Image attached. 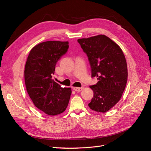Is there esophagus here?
<instances>
[{
	"mask_svg": "<svg viewBox=\"0 0 151 151\" xmlns=\"http://www.w3.org/2000/svg\"><path fill=\"white\" fill-rule=\"evenodd\" d=\"M83 89V88H78V87H75V88H74V89L76 91H77V92H80V91H81Z\"/></svg>",
	"mask_w": 151,
	"mask_h": 151,
	"instance_id": "1",
	"label": "esophagus"
}]
</instances>
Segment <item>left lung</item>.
<instances>
[{
    "label": "left lung",
    "instance_id": "1",
    "mask_svg": "<svg viewBox=\"0 0 151 151\" xmlns=\"http://www.w3.org/2000/svg\"><path fill=\"white\" fill-rule=\"evenodd\" d=\"M77 42L88 57L91 76L98 80L96 84L90 86L94 95L88 106L97 112H106L120 101L126 87L128 70L124 54L104 35Z\"/></svg>",
    "mask_w": 151,
    "mask_h": 151
}]
</instances>
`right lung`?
I'll return each instance as SVG.
<instances>
[{"instance_id":"right-lung-1","label":"right lung","mask_w":151,"mask_h":151,"mask_svg":"<svg viewBox=\"0 0 151 151\" xmlns=\"http://www.w3.org/2000/svg\"><path fill=\"white\" fill-rule=\"evenodd\" d=\"M68 48V42L40 43L31 50L26 62L27 92L35 106L50 116L65 110L72 93L71 88H62L52 79L57 62Z\"/></svg>"}]
</instances>
